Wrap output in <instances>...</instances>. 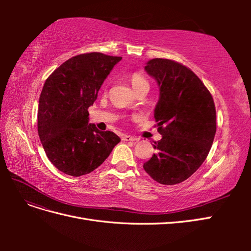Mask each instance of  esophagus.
I'll list each match as a JSON object with an SVG mask.
<instances>
[{
	"instance_id": "34e87169",
	"label": "esophagus",
	"mask_w": 251,
	"mask_h": 251,
	"mask_svg": "<svg viewBox=\"0 0 251 251\" xmlns=\"http://www.w3.org/2000/svg\"><path fill=\"white\" fill-rule=\"evenodd\" d=\"M123 140L124 141H137L138 138L134 137V136H131V135H125L123 137Z\"/></svg>"
}]
</instances>
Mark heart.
<instances>
[{"mask_svg":"<svg viewBox=\"0 0 251 251\" xmlns=\"http://www.w3.org/2000/svg\"><path fill=\"white\" fill-rule=\"evenodd\" d=\"M131 82L135 91L142 87H149V81L146 78V76L138 72H135L131 75Z\"/></svg>","mask_w":251,"mask_h":251,"instance_id":"obj_1","label":"heart"}]
</instances>
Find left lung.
<instances>
[{"mask_svg":"<svg viewBox=\"0 0 251 251\" xmlns=\"http://www.w3.org/2000/svg\"><path fill=\"white\" fill-rule=\"evenodd\" d=\"M144 69L159 86L154 117L161 140L143 164L151 178L164 185L189 178L206 159L216 135V107L197 75L175 60L154 58Z\"/></svg>","mask_w":251,"mask_h":251,"instance_id":"obj_1","label":"left lung"}]
</instances>
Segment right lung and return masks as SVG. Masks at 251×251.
<instances>
[{
	"label": "right lung",
	"mask_w": 251,
	"mask_h": 251,
	"mask_svg": "<svg viewBox=\"0 0 251 251\" xmlns=\"http://www.w3.org/2000/svg\"><path fill=\"white\" fill-rule=\"evenodd\" d=\"M121 56L83 53L66 60L44 83L37 111V132L51 163L79 177L97 169L120 142L111 131L89 124L88 109Z\"/></svg>",
	"instance_id": "right-lung-1"
}]
</instances>
